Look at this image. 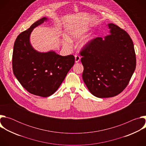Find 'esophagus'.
<instances>
[{
    "instance_id": "1",
    "label": "esophagus",
    "mask_w": 146,
    "mask_h": 146,
    "mask_svg": "<svg viewBox=\"0 0 146 146\" xmlns=\"http://www.w3.org/2000/svg\"><path fill=\"white\" fill-rule=\"evenodd\" d=\"M80 56H78V55H75V62H76V63H78V62L80 61Z\"/></svg>"
}]
</instances>
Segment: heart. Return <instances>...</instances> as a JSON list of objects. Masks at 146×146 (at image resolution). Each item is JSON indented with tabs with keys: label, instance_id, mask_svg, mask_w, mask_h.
<instances>
[{
	"label": "heart",
	"instance_id": "1",
	"mask_svg": "<svg viewBox=\"0 0 146 146\" xmlns=\"http://www.w3.org/2000/svg\"><path fill=\"white\" fill-rule=\"evenodd\" d=\"M87 30L86 29H77L74 30L72 33H71V37L70 38H68L66 37L65 38V41H64V44L65 45L68 44L69 43H70V40H74V39H79L80 38H81L82 37L84 36L86 33H87ZM89 39L86 40V41H84V42L82 43V46H84L87 43H88L89 41Z\"/></svg>",
	"mask_w": 146,
	"mask_h": 146
}]
</instances>
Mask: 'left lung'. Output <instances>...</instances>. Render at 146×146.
I'll return each mask as SVG.
<instances>
[{
	"label": "left lung",
	"instance_id": "left-lung-1",
	"mask_svg": "<svg viewBox=\"0 0 146 146\" xmlns=\"http://www.w3.org/2000/svg\"><path fill=\"white\" fill-rule=\"evenodd\" d=\"M108 25L109 35L91 40L80 52L82 79L90 92L100 98L120 94L128 86L136 65L128 33L114 24Z\"/></svg>",
	"mask_w": 146,
	"mask_h": 146
}]
</instances>
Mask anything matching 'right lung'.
Segmentation results:
<instances>
[{"instance_id":"1","label":"right lung","mask_w":146,"mask_h":146,"mask_svg":"<svg viewBox=\"0 0 146 146\" xmlns=\"http://www.w3.org/2000/svg\"><path fill=\"white\" fill-rule=\"evenodd\" d=\"M48 20L37 21L17 37L13 53V73L22 86L29 93L42 97L53 94L74 64L73 55L61 56L54 51L40 52L30 42L33 29Z\"/></svg>"}]
</instances>
